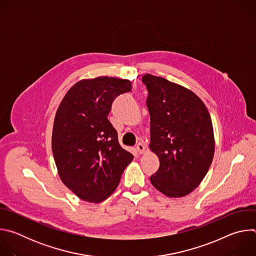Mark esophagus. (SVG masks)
Returning a JSON list of instances; mask_svg holds the SVG:
<instances>
[{
  "mask_svg": "<svg viewBox=\"0 0 256 256\" xmlns=\"http://www.w3.org/2000/svg\"><path fill=\"white\" fill-rule=\"evenodd\" d=\"M136 151L138 152V154H142V153H144V151H146L144 146V144H142V142H138V144L136 146Z\"/></svg>",
  "mask_w": 256,
  "mask_h": 256,
  "instance_id": "1",
  "label": "esophagus"
}]
</instances>
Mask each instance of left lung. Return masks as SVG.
<instances>
[{"label": "left lung", "instance_id": "8db88e82", "mask_svg": "<svg viewBox=\"0 0 256 256\" xmlns=\"http://www.w3.org/2000/svg\"><path fill=\"white\" fill-rule=\"evenodd\" d=\"M147 87L151 118L150 149L160 167L150 180L170 198L190 194L206 176L214 152L212 120L204 102L190 90L150 74Z\"/></svg>", "mask_w": 256, "mask_h": 256}]
</instances>
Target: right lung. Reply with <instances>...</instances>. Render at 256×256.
I'll use <instances>...</instances> for the list:
<instances>
[{
  "label": "right lung",
  "instance_id": "obj_1",
  "mask_svg": "<svg viewBox=\"0 0 256 256\" xmlns=\"http://www.w3.org/2000/svg\"><path fill=\"white\" fill-rule=\"evenodd\" d=\"M130 90L128 80H82L58 108L52 138L54 162L64 184L83 200L107 198L134 159L122 148L118 132L107 118L114 100Z\"/></svg>",
  "mask_w": 256,
  "mask_h": 256
}]
</instances>
